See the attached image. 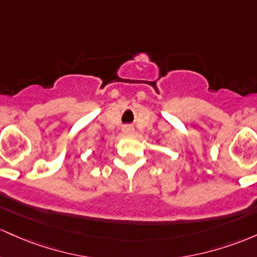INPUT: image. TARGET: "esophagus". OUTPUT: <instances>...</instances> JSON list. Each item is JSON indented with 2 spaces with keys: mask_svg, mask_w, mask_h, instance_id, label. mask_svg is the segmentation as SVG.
I'll list each match as a JSON object with an SVG mask.
<instances>
[{
  "mask_svg": "<svg viewBox=\"0 0 257 257\" xmlns=\"http://www.w3.org/2000/svg\"><path fill=\"white\" fill-rule=\"evenodd\" d=\"M122 132L126 135H131V134H134L135 130H134V127H131V126H125V127L122 128Z\"/></svg>",
  "mask_w": 257,
  "mask_h": 257,
  "instance_id": "obj_1",
  "label": "esophagus"
}]
</instances>
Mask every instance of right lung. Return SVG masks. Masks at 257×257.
Returning a JSON list of instances; mask_svg holds the SVG:
<instances>
[{
  "label": "right lung",
  "mask_w": 257,
  "mask_h": 257,
  "mask_svg": "<svg viewBox=\"0 0 257 257\" xmlns=\"http://www.w3.org/2000/svg\"><path fill=\"white\" fill-rule=\"evenodd\" d=\"M102 140H103V137H102ZM102 140H100V141H102Z\"/></svg>",
  "instance_id": "right-lung-1"
}]
</instances>
